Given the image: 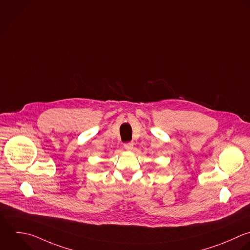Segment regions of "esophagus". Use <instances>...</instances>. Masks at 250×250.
<instances>
[{
  "mask_svg": "<svg viewBox=\"0 0 250 250\" xmlns=\"http://www.w3.org/2000/svg\"><path fill=\"white\" fill-rule=\"evenodd\" d=\"M124 147H125V149L126 151H131V150L133 149V143H132V142H129V143H125Z\"/></svg>",
  "mask_w": 250,
  "mask_h": 250,
  "instance_id": "esophagus-1",
  "label": "esophagus"
}]
</instances>
